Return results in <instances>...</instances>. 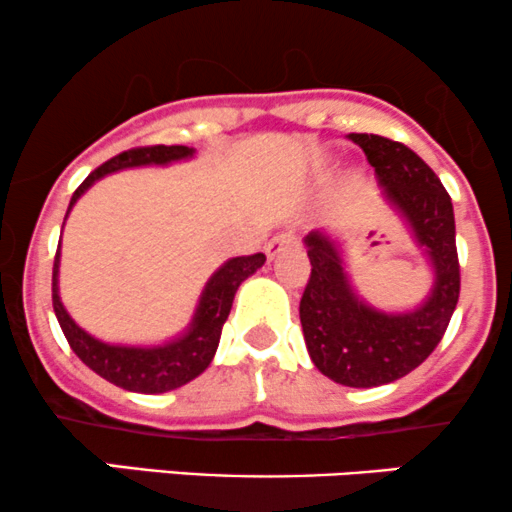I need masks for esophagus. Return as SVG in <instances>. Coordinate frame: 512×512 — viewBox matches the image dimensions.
Instances as JSON below:
<instances>
[{
    "label": "esophagus",
    "mask_w": 512,
    "mask_h": 512,
    "mask_svg": "<svg viewBox=\"0 0 512 512\" xmlns=\"http://www.w3.org/2000/svg\"><path fill=\"white\" fill-rule=\"evenodd\" d=\"M292 244H295V234H292V232H280V234H275L273 239H268V244H266V256H268V258L278 256L280 251L287 249V246H292Z\"/></svg>",
    "instance_id": "1"
}]
</instances>
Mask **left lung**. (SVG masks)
Here are the masks:
<instances>
[{
	"label": "left lung",
	"mask_w": 512,
	"mask_h": 512,
	"mask_svg": "<svg viewBox=\"0 0 512 512\" xmlns=\"http://www.w3.org/2000/svg\"><path fill=\"white\" fill-rule=\"evenodd\" d=\"M348 140L375 166L384 198L426 249L435 275L421 307L380 312L355 295L336 239L319 229L304 237L312 275L300 300V321L309 358L329 380L367 389L401 380L433 353L459 300V261L452 200L435 171L389 137L350 132Z\"/></svg>",
	"instance_id": "8db88e82"
}]
</instances>
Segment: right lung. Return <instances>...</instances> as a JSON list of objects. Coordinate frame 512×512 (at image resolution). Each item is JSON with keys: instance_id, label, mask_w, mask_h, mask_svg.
Returning a JSON list of instances; mask_svg holds the SVG:
<instances>
[{"instance_id": "right-lung-1", "label": "right lung", "mask_w": 512, "mask_h": 512, "mask_svg": "<svg viewBox=\"0 0 512 512\" xmlns=\"http://www.w3.org/2000/svg\"><path fill=\"white\" fill-rule=\"evenodd\" d=\"M195 154L193 147L183 145H154V147H135L128 152H120L118 157L108 159L99 169L86 176L82 186L77 188L70 200L67 215L74 208L82 195L94 186L103 176L113 174L120 169H135V166H166L181 159H191ZM266 263V256H237L222 263L212 278L205 285L200 295L198 309H195L191 326L186 333H181L174 341L162 343V346H113L103 343L86 333L82 326L74 324V319L67 314L65 304L60 300V287H57V273H60V246L55 254L53 266V309L55 317L60 321V329L65 333L70 348L77 353L86 367L101 375L103 380L116 384L120 389L140 394H164L171 389H179L186 382L195 380L200 372L215 358L217 343H220L222 326L229 317L234 295L239 285L249 275H254L258 268Z\"/></svg>"}]
</instances>
